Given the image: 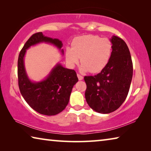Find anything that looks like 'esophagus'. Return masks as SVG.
Here are the masks:
<instances>
[{
    "mask_svg": "<svg viewBox=\"0 0 151 151\" xmlns=\"http://www.w3.org/2000/svg\"><path fill=\"white\" fill-rule=\"evenodd\" d=\"M77 76H78L79 81H82L83 79V76H81V75H79V74H77Z\"/></svg>",
    "mask_w": 151,
    "mask_h": 151,
    "instance_id": "34e87169",
    "label": "esophagus"
}]
</instances>
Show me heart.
Wrapping results in <instances>:
<instances>
[{"instance_id":"b5f03b06","label":"heart","mask_w":151,"mask_h":151,"mask_svg":"<svg viewBox=\"0 0 151 151\" xmlns=\"http://www.w3.org/2000/svg\"><path fill=\"white\" fill-rule=\"evenodd\" d=\"M112 45L107 38L93 35L78 37L72 42V48L66 50V59L71 66L79 62L82 72L96 73L105 67L111 58Z\"/></svg>"}]
</instances>
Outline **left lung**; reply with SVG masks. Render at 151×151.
<instances>
[{"mask_svg":"<svg viewBox=\"0 0 151 151\" xmlns=\"http://www.w3.org/2000/svg\"><path fill=\"white\" fill-rule=\"evenodd\" d=\"M112 50L109 63L100 73L85 76V99L91 108L99 113L116 111L125 101L131 86L133 66L123 40L112 36Z\"/></svg>","mask_w":151,"mask_h":151,"instance_id":"8db88e82","label":"left lung"}]
</instances>
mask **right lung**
Segmentation results:
<instances>
[{"label":"right lung","mask_w":151,"mask_h":151,"mask_svg":"<svg viewBox=\"0 0 151 151\" xmlns=\"http://www.w3.org/2000/svg\"><path fill=\"white\" fill-rule=\"evenodd\" d=\"M41 42L55 45L63 55L61 40L46 37L41 32L32 35L24 44L19 56V86L22 96L32 109L40 114L52 116L60 113L66 108L73 86L78 79L75 70L66 68L58 63L44 80L39 82L30 81L24 67L25 53L31 46Z\"/></svg>","instance_id":"add662e5"}]
</instances>
